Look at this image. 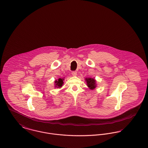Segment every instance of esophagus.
<instances>
[{"mask_svg": "<svg viewBox=\"0 0 148 148\" xmlns=\"http://www.w3.org/2000/svg\"><path fill=\"white\" fill-rule=\"evenodd\" d=\"M71 74H72L73 76H77V73L76 71H73Z\"/></svg>", "mask_w": 148, "mask_h": 148, "instance_id": "obj_1", "label": "esophagus"}]
</instances>
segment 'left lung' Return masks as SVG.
Instances as JSON below:
<instances>
[{"instance_id":"left-lung-1","label":"left lung","mask_w":148,"mask_h":148,"mask_svg":"<svg viewBox=\"0 0 148 148\" xmlns=\"http://www.w3.org/2000/svg\"><path fill=\"white\" fill-rule=\"evenodd\" d=\"M85 81L87 83V86H88V87L91 90H94L95 88H96V87H97L96 80L94 78H85Z\"/></svg>"}]
</instances>
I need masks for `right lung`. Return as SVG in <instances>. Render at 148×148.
Here are the masks:
<instances>
[{
    "instance_id": "add662e5",
    "label": "right lung",
    "mask_w": 148,
    "mask_h": 148,
    "mask_svg": "<svg viewBox=\"0 0 148 148\" xmlns=\"http://www.w3.org/2000/svg\"><path fill=\"white\" fill-rule=\"evenodd\" d=\"M64 78H58V79L56 80L55 81V87L58 88H61L62 85L64 84Z\"/></svg>"
}]
</instances>
